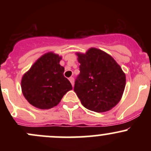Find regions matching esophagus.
<instances>
[{
    "label": "esophagus",
    "mask_w": 151,
    "mask_h": 151,
    "mask_svg": "<svg viewBox=\"0 0 151 151\" xmlns=\"http://www.w3.org/2000/svg\"><path fill=\"white\" fill-rule=\"evenodd\" d=\"M69 81H70V83H71V85H72V86H74V77H70V78H69Z\"/></svg>",
    "instance_id": "34e87169"
}]
</instances>
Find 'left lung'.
I'll use <instances>...</instances> for the list:
<instances>
[{
    "label": "left lung",
    "mask_w": 151,
    "mask_h": 151,
    "mask_svg": "<svg viewBox=\"0 0 151 151\" xmlns=\"http://www.w3.org/2000/svg\"><path fill=\"white\" fill-rule=\"evenodd\" d=\"M80 73L74 92L82 104L91 111L104 112L121 101L126 86V74L113 58L99 49L77 52Z\"/></svg>",
    "instance_id": "left-lung-1"
}]
</instances>
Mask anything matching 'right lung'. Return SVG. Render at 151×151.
Wrapping results in <instances>:
<instances>
[{
  "instance_id": "obj_1",
  "label": "right lung",
  "mask_w": 151,
  "mask_h": 151,
  "mask_svg": "<svg viewBox=\"0 0 151 151\" xmlns=\"http://www.w3.org/2000/svg\"><path fill=\"white\" fill-rule=\"evenodd\" d=\"M61 59V56L52 52L45 53L22 76V94L35 107L41 109L54 107L72 89L70 82L63 76L64 67L60 65Z\"/></svg>"
}]
</instances>
